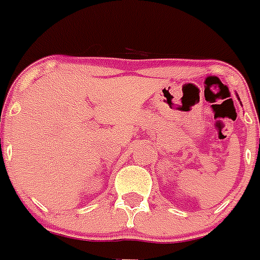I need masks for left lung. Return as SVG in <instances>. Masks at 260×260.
I'll return each mask as SVG.
<instances>
[{
	"label": "left lung",
	"mask_w": 260,
	"mask_h": 260,
	"mask_svg": "<svg viewBox=\"0 0 260 260\" xmlns=\"http://www.w3.org/2000/svg\"><path fill=\"white\" fill-rule=\"evenodd\" d=\"M239 98V97H238ZM239 101H240V98H239Z\"/></svg>",
	"instance_id": "8db88e82"
}]
</instances>
